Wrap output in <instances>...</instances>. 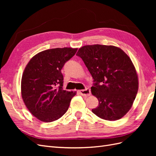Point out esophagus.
<instances>
[{
  "label": "esophagus",
  "instance_id": "1",
  "mask_svg": "<svg viewBox=\"0 0 156 156\" xmlns=\"http://www.w3.org/2000/svg\"><path fill=\"white\" fill-rule=\"evenodd\" d=\"M79 93L83 96H88L90 95V90L89 88L81 90H79Z\"/></svg>",
  "mask_w": 156,
  "mask_h": 156
}]
</instances>
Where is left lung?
I'll return each mask as SVG.
<instances>
[{"label":"left lung","mask_w":156,"mask_h":156,"mask_svg":"<svg viewBox=\"0 0 156 156\" xmlns=\"http://www.w3.org/2000/svg\"><path fill=\"white\" fill-rule=\"evenodd\" d=\"M76 55L94 79L91 92L99 105L92 112L106 120L120 119L129 111L139 88L137 74L129 56L117 47L98 44L83 46Z\"/></svg>","instance_id":"8db88e82"}]
</instances>
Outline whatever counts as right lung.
<instances>
[{
	"mask_svg": "<svg viewBox=\"0 0 156 156\" xmlns=\"http://www.w3.org/2000/svg\"><path fill=\"white\" fill-rule=\"evenodd\" d=\"M77 51L71 48L45 50L33 56L27 65L21 79L22 98L38 120L53 122L68 111L75 93L63 90L61 69Z\"/></svg>",
	"mask_w": 156,
	"mask_h": 156,
	"instance_id": "obj_1",
	"label": "right lung"
}]
</instances>
